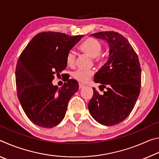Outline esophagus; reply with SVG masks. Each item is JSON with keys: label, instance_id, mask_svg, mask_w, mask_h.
I'll return each mask as SVG.
<instances>
[{"label": "esophagus", "instance_id": "obj_1", "mask_svg": "<svg viewBox=\"0 0 159 159\" xmlns=\"http://www.w3.org/2000/svg\"><path fill=\"white\" fill-rule=\"evenodd\" d=\"M84 85L82 84V83H79V89H81L83 87H84Z\"/></svg>", "mask_w": 159, "mask_h": 159}]
</instances>
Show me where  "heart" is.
<instances>
[{
	"label": "heart",
	"mask_w": 159,
	"mask_h": 159,
	"mask_svg": "<svg viewBox=\"0 0 159 159\" xmlns=\"http://www.w3.org/2000/svg\"><path fill=\"white\" fill-rule=\"evenodd\" d=\"M79 49L90 57H93L96 62H100L103 59L100 54L102 50V45L95 38L88 37L85 39L79 45ZM75 62H76V54L73 50H69L66 55V63L69 66H73ZM94 74L95 71L93 69H78L73 73V77L78 81L87 83L93 76Z\"/></svg>",
	"instance_id": "1"
}]
</instances>
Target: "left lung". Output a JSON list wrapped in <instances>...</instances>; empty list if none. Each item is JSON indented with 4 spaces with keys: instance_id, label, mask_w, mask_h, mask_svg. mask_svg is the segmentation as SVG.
I'll return each instance as SVG.
<instances>
[{
    "instance_id": "8db88e82",
    "label": "left lung",
    "mask_w": 159,
    "mask_h": 159,
    "mask_svg": "<svg viewBox=\"0 0 159 159\" xmlns=\"http://www.w3.org/2000/svg\"><path fill=\"white\" fill-rule=\"evenodd\" d=\"M91 36L107 41L109 56L94 77V81L102 84L100 90H106L100 95L93 88L88 109L96 121L104 125H114L124 120L135 105L141 88L140 64L135 51L121 34L101 31Z\"/></svg>"
}]
</instances>
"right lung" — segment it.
<instances>
[{"mask_svg":"<svg viewBox=\"0 0 159 159\" xmlns=\"http://www.w3.org/2000/svg\"><path fill=\"white\" fill-rule=\"evenodd\" d=\"M83 36L41 32L21 53L15 69L17 96L24 111L34 124L51 128L65 116L68 102L79 90V83L68 79L59 88L52 81L55 74L60 75L66 69L67 52Z\"/></svg>","mask_w":159,"mask_h":159,"instance_id":"add662e5","label":"right lung"}]
</instances>
